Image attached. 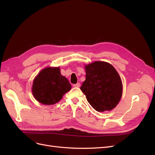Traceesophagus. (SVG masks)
<instances>
[{
	"label": "esophagus",
	"mask_w": 155,
	"mask_h": 155,
	"mask_svg": "<svg viewBox=\"0 0 155 155\" xmlns=\"http://www.w3.org/2000/svg\"><path fill=\"white\" fill-rule=\"evenodd\" d=\"M74 86V87H80V83H76V84H74V85H73Z\"/></svg>",
	"instance_id": "esophagus-1"
}]
</instances>
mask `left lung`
I'll use <instances>...</instances> for the list:
<instances>
[{"mask_svg": "<svg viewBox=\"0 0 155 155\" xmlns=\"http://www.w3.org/2000/svg\"><path fill=\"white\" fill-rule=\"evenodd\" d=\"M86 79L80 89L90 105L98 112L111 110L122 96V82L112 64L95 61L85 66Z\"/></svg>", "mask_w": 155, "mask_h": 155, "instance_id": "8db88e82", "label": "left lung"}]
</instances>
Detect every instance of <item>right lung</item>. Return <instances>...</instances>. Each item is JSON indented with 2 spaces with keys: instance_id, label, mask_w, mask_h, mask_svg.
<instances>
[{
  "instance_id": "add662e5",
  "label": "right lung",
  "mask_w": 155,
  "mask_h": 155,
  "mask_svg": "<svg viewBox=\"0 0 155 155\" xmlns=\"http://www.w3.org/2000/svg\"><path fill=\"white\" fill-rule=\"evenodd\" d=\"M71 89L68 79L62 76L59 67L43 69L33 81L32 93L35 99L42 104L54 105Z\"/></svg>"
}]
</instances>
